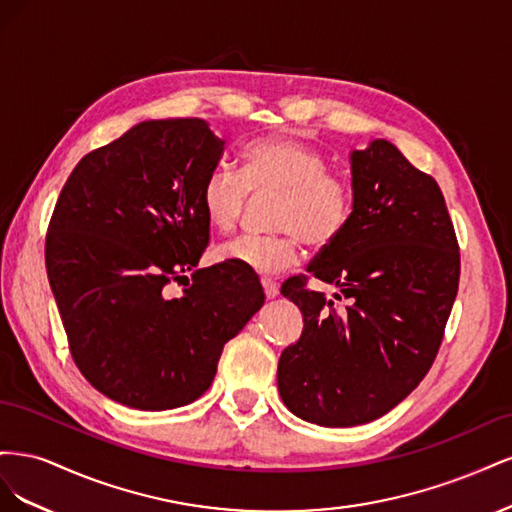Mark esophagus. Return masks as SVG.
Instances as JSON below:
<instances>
[{"mask_svg": "<svg viewBox=\"0 0 512 512\" xmlns=\"http://www.w3.org/2000/svg\"><path fill=\"white\" fill-rule=\"evenodd\" d=\"M260 284H262V290H265V294H267V299H275L277 294H280V286H277L273 280H269V277H262Z\"/></svg>", "mask_w": 512, "mask_h": 512, "instance_id": "obj_1", "label": "esophagus"}]
</instances>
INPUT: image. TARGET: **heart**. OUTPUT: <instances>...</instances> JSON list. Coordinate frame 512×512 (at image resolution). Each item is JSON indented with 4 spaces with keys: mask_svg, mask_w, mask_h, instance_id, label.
<instances>
[{
    "mask_svg": "<svg viewBox=\"0 0 512 512\" xmlns=\"http://www.w3.org/2000/svg\"><path fill=\"white\" fill-rule=\"evenodd\" d=\"M252 194H280L275 209L277 237H239L222 245L218 260L235 262L258 275H273L297 265L303 241L312 247L331 245L346 230L354 196L352 185L335 173L322 153L297 138L271 136L247 145L241 173L228 166L211 168L200 207L220 232L237 226Z\"/></svg>",
    "mask_w": 512,
    "mask_h": 512,
    "instance_id": "1",
    "label": "heart"
}]
</instances>
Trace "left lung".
<instances>
[{
  "mask_svg": "<svg viewBox=\"0 0 512 512\" xmlns=\"http://www.w3.org/2000/svg\"><path fill=\"white\" fill-rule=\"evenodd\" d=\"M350 164L352 218L307 267L339 288L344 307L307 275L282 284L303 333L280 356L277 389L292 414L322 427L376 421L416 389L459 288V245L436 179L384 138L352 151Z\"/></svg>",
  "mask_w": 512,
  "mask_h": 512,
  "instance_id": "8db88e82",
  "label": "left lung"
}]
</instances>
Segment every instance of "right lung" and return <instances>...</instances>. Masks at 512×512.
Returning a JSON list of instances; mask_svg holds the SVG:
<instances>
[{"label":"right lung","mask_w":512,"mask_h":512,"mask_svg":"<svg viewBox=\"0 0 512 512\" xmlns=\"http://www.w3.org/2000/svg\"><path fill=\"white\" fill-rule=\"evenodd\" d=\"M222 153L203 119L143 121L87 153L57 198L46 273L76 367L117 404H192L265 303L258 277L235 262L196 269L209 243L200 188ZM188 270L193 284L168 298Z\"/></svg>","instance_id":"add662e5"}]
</instances>
